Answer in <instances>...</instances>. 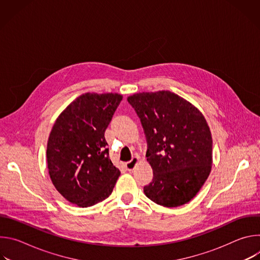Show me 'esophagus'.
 Returning a JSON list of instances; mask_svg holds the SVG:
<instances>
[{
	"mask_svg": "<svg viewBox=\"0 0 260 260\" xmlns=\"http://www.w3.org/2000/svg\"><path fill=\"white\" fill-rule=\"evenodd\" d=\"M139 162V157L138 156H135V157H133V159L132 160H129V161H127L126 164H125V168L128 170V171H132V170H134V168L136 167V165Z\"/></svg>",
	"mask_w": 260,
	"mask_h": 260,
	"instance_id": "esophagus-1",
	"label": "esophagus"
}]
</instances>
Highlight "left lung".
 Instances as JSON below:
<instances>
[{
  "mask_svg": "<svg viewBox=\"0 0 260 260\" xmlns=\"http://www.w3.org/2000/svg\"><path fill=\"white\" fill-rule=\"evenodd\" d=\"M146 135L147 161L153 179L144 187L157 205L174 208L190 202L212 169V136L201 111L169 90L127 98Z\"/></svg>",
  "mask_w": 260,
  "mask_h": 260,
  "instance_id": "left-lung-1",
  "label": "left lung"
}]
</instances>
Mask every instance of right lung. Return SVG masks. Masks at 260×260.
Segmentation results:
<instances>
[{
    "label": "right lung",
    "mask_w": 260,
    "mask_h": 260,
    "mask_svg": "<svg viewBox=\"0 0 260 260\" xmlns=\"http://www.w3.org/2000/svg\"><path fill=\"white\" fill-rule=\"evenodd\" d=\"M122 100L118 93L86 92L56 118L47 143V167L56 190L81 208L106 200L120 171L109 157L105 131Z\"/></svg>",
    "instance_id": "right-lung-1"
}]
</instances>
